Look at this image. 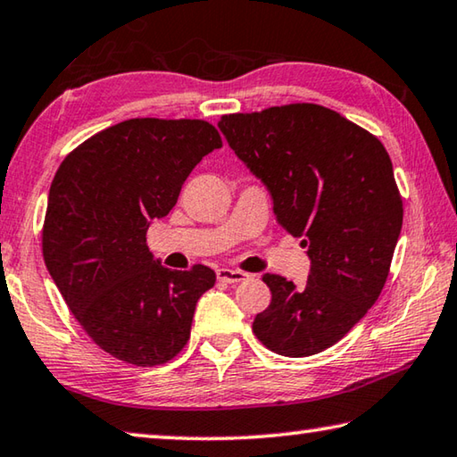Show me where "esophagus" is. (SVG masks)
I'll use <instances>...</instances> for the list:
<instances>
[{
	"mask_svg": "<svg viewBox=\"0 0 457 457\" xmlns=\"http://www.w3.org/2000/svg\"><path fill=\"white\" fill-rule=\"evenodd\" d=\"M216 278H219V281H224V283H238V281H245L249 275H246L245 271H238V269H228V267H222L216 271Z\"/></svg>",
	"mask_w": 457,
	"mask_h": 457,
	"instance_id": "34e87169",
	"label": "esophagus"
}]
</instances>
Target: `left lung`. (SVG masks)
<instances>
[{"label":"left lung","instance_id":"obj_1","mask_svg":"<svg viewBox=\"0 0 457 457\" xmlns=\"http://www.w3.org/2000/svg\"><path fill=\"white\" fill-rule=\"evenodd\" d=\"M219 127L312 261L302 287L263 275L271 303L253 332L281 356L318 354L353 330L385 287L403 227L391 158L372 133L313 103L222 115Z\"/></svg>","mask_w":457,"mask_h":457}]
</instances>
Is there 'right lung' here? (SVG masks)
<instances>
[{
	"label": "right lung",
	"mask_w": 457,
	"mask_h": 457,
	"mask_svg": "<svg viewBox=\"0 0 457 457\" xmlns=\"http://www.w3.org/2000/svg\"><path fill=\"white\" fill-rule=\"evenodd\" d=\"M222 147L202 119H127L72 149L52 179L42 255L96 346L136 366L166 364L190 338L212 269L170 271L147 249L196 163Z\"/></svg>",
	"instance_id": "add662e5"
}]
</instances>
